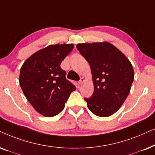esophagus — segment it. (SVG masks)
Masks as SVG:
<instances>
[{
  "label": "esophagus",
  "mask_w": 155,
  "mask_h": 155,
  "mask_svg": "<svg viewBox=\"0 0 155 155\" xmlns=\"http://www.w3.org/2000/svg\"><path fill=\"white\" fill-rule=\"evenodd\" d=\"M84 81V78L82 77V78H81V79H80L79 81V84H83Z\"/></svg>",
  "instance_id": "esophagus-1"
}]
</instances>
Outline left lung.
Returning a JSON list of instances; mask_svg holds the SVG:
<instances>
[{"mask_svg":"<svg viewBox=\"0 0 155 155\" xmlns=\"http://www.w3.org/2000/svg\"><path fill=\"white\" fill-rule=\"evenodd\" d=\"M76 48L91 69L94 91L90 98H84L88 108L98 116H110L128 96L134 80L133 66L110 43H84Z\"/></svg>","mask_w":155,"mask_h":155,"instance_id":"left-lung-1","label":"left lung"}]
</instances>
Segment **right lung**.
Instances as JSON below:
<instances>
[{
  "mask_svg": "<svg viewBox=\"0 0 155 155\" xmlns=\"http://www.w3.org/2000/svg\"><path fill=\"white\" fill-rule=\"evenodd\" d=\"M74 47L72 44L49 45L29 57L20 69L19 81L25 96L45 117L60 113L70 94L76 90L60 67Z\"/></svg>",
  "mask_w": 155,
  "mask_h": 155,
  "instance_id": "obj_1",
  "label": "right lung"
}]
</instances>
